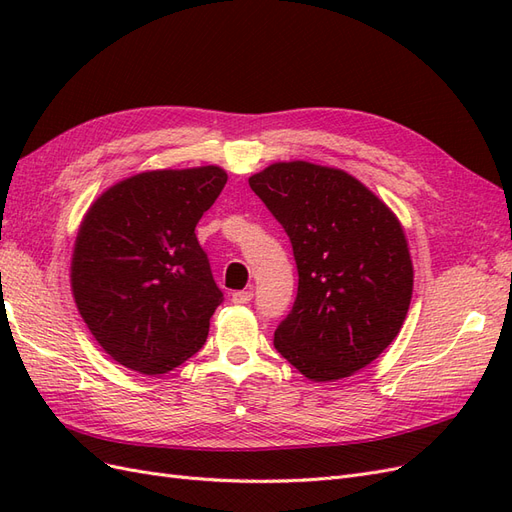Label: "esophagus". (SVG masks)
<instances>
[{
  "label": "esophagus",
  "instance_id": "obj_1",
  "mask_svg": "<svg viewBox=\"0 0 512 512\" xmlns=\"http://www.w3.org/2000/svg\"><path fill=\"white\" fill-rule=\"evenodd\" d=\"M252 290H237V292H232V303H237V305H245V303H250L252 301Z\"/></svg>",
  "mask_w": 512,
  "mask_h": 512
}]
</instances>
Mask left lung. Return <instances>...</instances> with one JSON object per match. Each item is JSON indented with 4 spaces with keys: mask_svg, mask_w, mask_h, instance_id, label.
Instances as JSON below:
<instances>
[{
    "mask_svg": "<svg viewBox=\"0 0 512 512\" xmlns=\"http://www.w3.org/2000/svg\"><path fill=\"white\" fill-rule=\"evenodd\" d=\"M250 188L282 224L299 288L273 344L314 382L363 369L406 320L414 271L395 213L339 168L277 162Z\"/></svg>",
    "mask_w": 512,
    "mask_h": 512,
    "instance_id": "8db88e82",
    "label": "left lung"
}]
</instances>
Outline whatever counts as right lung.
Instances as JSON below:
<instances>
[{"instance_id": "obj_1", "label": "right lung", "mask_w": 512, "mask_h": 512, "mask_svg": "<svg viewBox=\"0 0 512 512\" xmlns=\"http://www.w3.org/2000/svg\"><path fill=\"white\" fill-rule=\"evenodd\" d=\"M220 166L149 170L89 207L72 254L76 307L111 359L147 376L196 354L224 301L196 224L226 185Z\"/></svg>"}]
</instances>
